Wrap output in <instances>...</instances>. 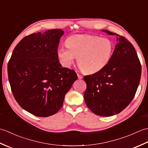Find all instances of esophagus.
<instances>
[{"label": "esophagus", "mask_w": 148, "mask_h": 148, "mask_svg": "<svg viewBox=\"0 0 148 148\" xmlns=\"http://www.w3.org/2000/svg\"><path fill=\"white\" fill-rule=\"evenodd\" d=\"M77 77H78V79H83V76H81V75L79 74H77Z\"/></svg>", "instance_id": "34e87169"}]
</instances>
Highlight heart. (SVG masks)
I'll use <instances>...</instances> for the list:
<instances>
[{
  "mask_svg": "<svg viewBox=\"0 0 148 148\" xmlns=\"http://www.w3.org/2000/svg\"><path fill=\"white\" fill-rule=\"evenodd\" d=\"M65 47L58 49L62 64L71 67L77 57V64L85 73L93 74L105 67L109 62L114 45L108 38L89 35H75L66 40Z\"/></svg>",
  "mask_w": 148,
  "mask_h": 148,
  "instance_id": "heart-1",
  "label": "heart"
}]
</instances>
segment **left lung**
<instances>
[{
    "instance_id": "1",
    "label": "left lung",
    "mask_w": 148,
    "mask_h": 148,
    "mask_svg": "<svg viewBox=\"0 0 148 148\" xmlns=\"http://www.w3.org/2000/svg\"><path fill=\"white\" fill-rule=\"evenodd\" d=\"M116 35L118 43L111 58L105 67L84 77L86 90V104L94 114L111 116L121 112L136 95L141 76V64L137 52L125 37Z\"/></svg>"
}]
</instances>
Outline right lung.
Returning <instances> with one entry per match:
<instances>
[{"instance_id": "add662e5", "label": "right lung", "mask_w": 148, "mask_h": 148, "mask_svg": "<svg viewBox=\"0 0 148 148\" xmlns=\"http://www.w3.org/2000/svg\"><path fill=\"white\" fill-rule=\"evenodd\" d=\"M61 29L25 37L16 46L8 64V79L15 100L34 116L48 117L63 106L77 76L62 67L57 55Z\"/></svg>"}]
</instances>
